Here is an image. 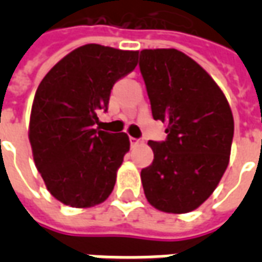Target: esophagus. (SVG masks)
Masks as SVG:
<instances>
[{
  "label": "esophagus",
  "mask_w": 262,
  "mask_h": 262,
  "mask_svg": "<svg viewBox=\"0 0 262 262\" xmlns=\"http://www.w3.org/2000/svg\"><path fill=\"white\" fill-rule=\"evenodd\" d=\"M129 142H130V146L133 147V146L139 144V143H140V140H139V139H136V137H129Z\"/></svg>",
  "instance_id": "esophagus-1"
}]
</instances>
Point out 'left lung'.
Wrapping results in <instances>:
<instances>
[{
	"label": "left lung",
	"instance_id": "1",
	"mask_svg": "<svg viewBox=\"0 0 262 262\" xmlns=\"http://www.w3.org/2000/svg\"><path fill=\"white\" fill-rule=\"evenodd\" d=\"M139 67L154 120L167 137L150 140L154 160L142 170L144 195L154 208L187 213L208 199L225 174L234 122L213 78L176 49L142 50Z\"/></svg>",
	"mask_w": 262,
	"mask_h": 262
}]
</instances>
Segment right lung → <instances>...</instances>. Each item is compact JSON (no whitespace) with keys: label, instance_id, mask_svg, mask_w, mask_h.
<instances>
[{"label":"right lung","instance_id":"obj_1","mask_svg":"<svg viewBox=\"0 0 262 262\" xmlns=\"http://www.w3.org/2000/svg\"><path fill=\"white\" fill-rule=\"evenodd\" d=\"M139 52L85 45L49 71L32 105L29 140L43 181L57 201L71 208L103 202L129 150L126 133L101 130L116 81L137 66Z\"/></svg>","mask_w":262,"mask_h":262}]
</instances>
